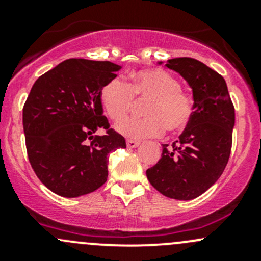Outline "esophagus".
Here are the masks:
<instances>
[{"mask_svg": "<svg viewBox=\"0 0 261 261\" xmlns=\"http://www.w3.org/2000/svg\"><path fill=\"white\" fill-rule=\"evenodd\" d=\"M139 145H140V143H139V141L131 140V139H128V140L126 141V146H127L128 149H134V147H138Z\"/></svg>", "mask_w": 261, "mask_h": 261, "instance_id": "1", "label": "esophagus"}]
</instances>
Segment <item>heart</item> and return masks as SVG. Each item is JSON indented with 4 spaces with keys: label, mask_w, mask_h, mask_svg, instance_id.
<instances>
[{
    "label": "heart",
    "mask_w": 261,
    "mask_h": 261,
    "mask_svg": "<svg viewBox=\"0 0 261 261\" xmlns=\"http://www.w3.org/2000/svg\"><path fill=\"white\" fill-rule=\"evenodd\" d=\"M128 84L120 78L109 81L101 89L99 98L106 114L120 121L132 109L135 99L148 101L144 118H130L116 125V131L128 139L155 138L164 131L177 133L187 127L193 115V99L181 91L174 75L163 69L134 72Z\"/></svg>",
    "instance_id": "b5f03b06"
}]
</instances>
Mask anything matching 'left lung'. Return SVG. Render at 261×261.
<instances>
[{
	"instance_id": "left-lung-1",
	"label": "left lung",
	"mask_w": 261,
	"mask_h": 261,
	"mask_svg": "<svg viewBox=\"0 0 261 261\" xmlns=\"http://www.w3.org/2000/svg\"><path fill=\"white\" fill-rule=\"evenodd\" d=\"M165 67L179 73L192 88L193 115L170 149L163 144L162 158L146 177L163 196L189 201L212 187L227 165L235 109L222 75L199 60L174 58Z\"/></svg>"
}]
</instances>
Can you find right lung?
Listing matches in <instances>:
<instances>
[{"mask_svg": "<svg viewBox=\"0 0 261 261\" xmlns=\"http://www.w3.org/2000/svg\"><path fill=\"white\" fill-rule=\"evenodd\" d=\"M120 69L111 62L67 59L34 83L22 110L26 150L35 174L54 193L74 198L98 189L109 175V154L126 147L99 98ZM98 128L107 135L96 136Z\"/></svg>", "mask_w": 261, "mask_h": 261, "instance_id": "1", "label": "right lung"}]
</instances>
